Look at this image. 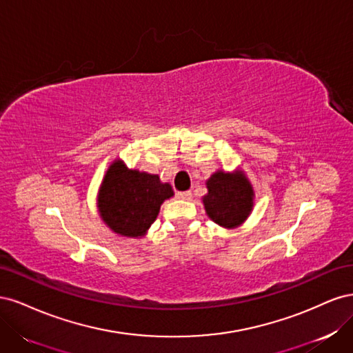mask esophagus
Listing matches in <instances>:
<instances>
[{
  "label": "esophagus",
  "mask_w": 353,
  "mask_h": 353,
  "mask_svg": "<svg viewBox=\"0 0 353 353\" xmlns=\"http://www.w3.org/2000/svg\"><path fill=\"white\" fill-rule=\"evenodd\" d=\"M191 196H193L191 194V191H178L176 193V197L181 200H190Z\"/></svg>",
  "instance_id": "obj_1"
}]
</instances>
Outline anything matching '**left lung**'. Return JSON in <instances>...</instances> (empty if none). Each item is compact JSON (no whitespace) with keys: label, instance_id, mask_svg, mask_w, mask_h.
<instances>
[{"label":"left lung","instance_id":"1","mask_svg":"<svg viewBox=\"0 0 353 353\" xmlns=\"http://www.w3.org/2000/svg\"><path fill=\"white\" fill-rule=\"evenodd\" d=\"M208 190L203 203L209 218L218 225L234 228L249 216L253 206V190L243 175L219 170L208 181Z\"/></svg>","mask_w":353,"mask_h":353}]
</instances>
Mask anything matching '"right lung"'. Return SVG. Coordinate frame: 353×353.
Listing matches in <instances>:
<instances>
[{
    "label": "right lung",
    "instance_id": "1",
    "mask_svg": "<svg viewBox=\"0 0 353 353\" xmlns=\"http://www.w3.org/2000/svg\"><path fill=\"white\" fill-rule=\"evenodd\" d=\"M172 196V187L160 183L157 175L130 170L116 160L101 184L99 208L114 232L138 237L156 221L160 205Z\"/></svg>",
    "mask_w": 353,
    "mask_h": 353
}]
</instances>
